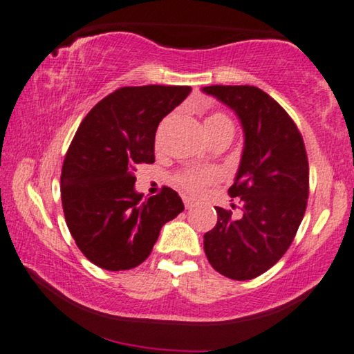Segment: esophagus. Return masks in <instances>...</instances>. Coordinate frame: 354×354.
Returning a JSON list of instances; mask_svg holds the SVG:
<instances>
[{
  "label": "esophagus",
  "mask_w": 354,
  "mask_h": 354,
  "mask_svg": "<svg viewBox=\"0 0 354 354\" xmlns=\"http://www.w3.org/2000/svg\"><path fill=\"white\" fill-rule=\"evenodd\" d=\"M183 204H185V207L189 209L193 206V199L188 198V196H183Z\"/></svg>",
  "instance_id": "1"
}]
</instances>
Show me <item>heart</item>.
I'll return each instance as SVG.
<instances>
[{
	"mask_svg": "<svg viewBox=\"0 0 354 354\" xmlns=\"http://www.w3.org/2000/svg\"><path fill=\"white\" fill-rule=\"evenodd\" d=\"M204 126H206V132H212L218 127L223 126H230L233 127L232 120L227 115L223 113H212L206 118L204 121ZM218 178V172L212 167H203V169H187V171L178 172L176 178L177 187L182 188L183 192H187L189 194H196L199 192H203L207 185H211Z\"/></svg>",
	"mask_w": 354,
	"mask_h": 354,
	"instance_id": "1",
	"label": "heart"
}]
</instances>
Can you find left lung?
Here are the masks:
<instances>
[{
    "label": "left lung",
    "instance_id": "8db88e82",
    "mask_svg": "<svg viewBox=\"0 0 354 354\" xmlns=\"http://www.w3.org/2000/svg\"><path fill=\"white\" fill-rule=\"evenodd\" d=\"M203 92L230 106L244 131L228 189L241 199L243 214L215 207L217 223L204 234V252L220 274L254 279L286 254L305 215L310 171L304 139L283 106L255 86L215 84Z\"/></svg>",
    "mask_w": 354,
    "mask_h": 354
}]
</instances>
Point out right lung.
Segmentation results:
<instances>
[{
	"label": "right lung",
	"mask_w": 354,
	"mask_h": 354,
	"mask_svg": "<svg viewBox=\"0 0 354 354\" xmlns=\"http://www.w3.org/2000/svg\"><path fill=\"white\" fill-rule=\"evenodd\" d=\"M189 92V86L158 84L116 89L76 131L62 166L60 196L76 245L100 268L139 266L162 225L183 211L180 196L169 187L142 201L134 171L155 162L158 124Z\"/></svg>",
	"instance_id": "right-lung-1"
}]
</instances>
